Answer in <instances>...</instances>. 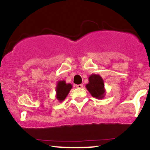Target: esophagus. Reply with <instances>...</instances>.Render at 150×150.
I'll list each match as a JSON object with an SVG mask.
<instances>
[{"instance_id": "34e87169", "label": "esophagus", "mask_w": 150, "mask_h": 150, "mask_svg": "<svg viewBox=\"0 0 150 150\" xmlns=\"http://www.w3.org/2000/svg\"><path fill=\"white\" fill-rule=\"evenodd\" d=\"M76 87H77V88H78V89L82 88V87H83V85H82V84H80V85H77Z\"/></svg>"}]
</instances>
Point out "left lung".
<instances>
[{
    "instance_id": "1",
    "label": "left lung",
    "mask_w": 150,
    "mask_h": 150,
    "mask_svg": "<svg viewBox=\"0 0 150 150\" xmlns=\"http://www.w3.org/2000/svg\"><path fill=\"white\" fill-rule=\"evenodd\" d=\"M89 82L86 85V88L93 97L102 99L106 94L104 82L99 75H91L89 77Z\"/></svg>"
}]
</instances>
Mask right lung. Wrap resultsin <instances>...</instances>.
<instances>
[{
	"label": "right lung",
	"instance_id": "1",
	"mask_svg": "<svg viewBox=\"0 0 150 150\" xmlns=\"http://www.w3.org/2000/svg\"><path fill=\"white\" fill-rule=\"evenodd\" d=\"M73 86L70 83H66L65 80L58 81L56 87V97L59 102H61L69 94Z\"/></svg>",
	"mask_w": 150,
	"mask_h": 150
}]
</instances>
